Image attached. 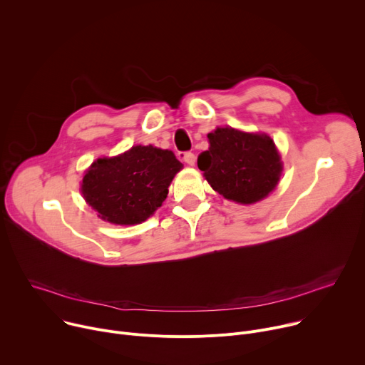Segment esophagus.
Returning <instances> with one entry per match:
<instances>
[{
  "label": "esophagus",
  "instance_id": "obj_1",
  "mask_svg": "<svg viewBox=\"0 0 365 365\" xmlns=\"http://www.w3.org/2000/svg\"><path fill=\"white\" fill-rule=\"evenodd\" d=\"M183 162H185V163H187L189 166H193V165H195V162H196L195 154H193V153H190V151L185 153V154H183Z\"/></svg>",
  "mask_w": 365,
  "mask_h": 365
}]
</instances>
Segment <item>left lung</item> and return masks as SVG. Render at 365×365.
<instances>
[{
  "label": "left lung",
  "instance_id": "left-lung-1",
  "mask_svg": "<svg viewBox=\"0 0 365 365\" xmlns=\"http://www.w3.org/2000/svg\"><path fill=\"white\" fill-rule=\"evenodd\" d=\"M210 148L197 158V168L211 187L228 200L255 203L277 186L283 163L267 134L231 127L207 134Z\"/></svg>",
  "mask_w": 365,
  "mask_h": 365
}]
</instances>
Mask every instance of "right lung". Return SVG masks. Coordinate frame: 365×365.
Returning a JSON list of instances; mask_svg holds the SVG:
<instances>
[{
  "instance_id": "add662e5",
  "label": "right lung",
  "mask_w": 365,
  "mask_h": 365,
  "mask_svg": "<svg viewBox=\"0 0 365 365\" xmlns=\"http://www.w3.org/2000/svg\"><path fill=\"white\" fill-rule=\"evenodd\" d=\"M182 168L170 150L133 145L115 158L95 160L82 179L81 192L101 220L135 225L162 206Z\"/></svg>"
}]
</instances>
